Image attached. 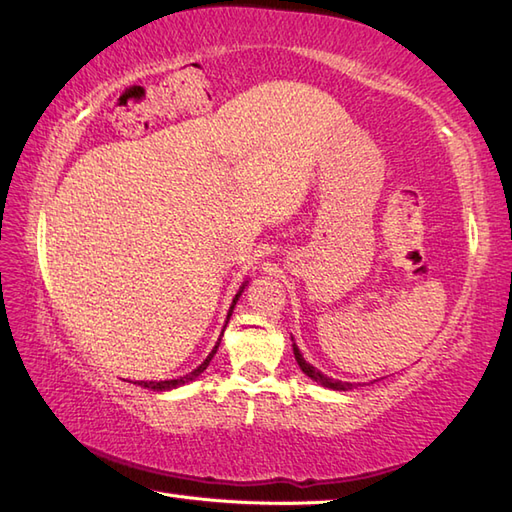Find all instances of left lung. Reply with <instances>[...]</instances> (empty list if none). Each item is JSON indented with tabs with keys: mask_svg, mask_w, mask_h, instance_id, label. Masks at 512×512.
I'll use <instances>...</instances> for the list:
<instances>
[{
	"mask_svg": "<svg viewBox=\"0 0 512 512\" xmlns=\"http://www.w3.org/2000/svg\"><path fill=\"white\" fill-rule=\"evenodd\" d=\"M291 342H293V344H291V346H293V355H295V361H298L300 370L306 374V377L313 379L317 385H322V388H328V390H337V392H348V390H352V388H357L355 383L337 381V379H333V377H326L324 372H320L315 366H311V363L302 357V352H300L298 344H295L293 337H291ZM359 385H361V383H359Z\"/></svg>",
	"mask_w": 512,
	"mask_h": 512,
	"instance_id": "left-lung-1",
	"label": "left lung"
}]
</instances>
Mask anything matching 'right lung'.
<instances>
[{
	"label": "right lung",
	"mask_w": 512,
	"mask_h": 512,
	"mask_svg": "<svg viewBox=\"0 0 512 512\" xmlns=\"http://www.w3.org/2000/svg\"><path fill=\"white\" fill-rule=\"evenodd\" d=\"M247 282L249 280H245L243 285H241V289L236 291V295H234V300H232V304H230V311H227V317H225V326H227V322H230V317H232V311H234V306H236V302H238V298H241V293L245 291V287H247ZM225 326H223V331H225ZM223 331H221V335H219V339H217V344H214V348L210 350V355L203 359L199 366L192 370V372H188V374H184V377H177V379H166V381H135V385H140V388H144V390H153V392H168V390H177V388H181V385H188L190 381H195L197 377H201L203 374V370H206L208 366H210V361H212V357L217 355V350H219V344H221V337H223Z\"/></svg>",
	"instance_id": "obj_1"
}]
</instances>
